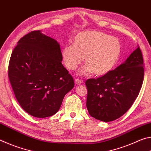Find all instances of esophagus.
Listing matches in <instances>:
<instances>
[{
    "label": "esophagus",
    "instance_id": "esophagus-1",
    "mask_svg": "<svg viewBox=\"0 0 151 151\" xmlns=\"http://www.w3.org/2000/svg\"><path fill=\"white\" fill-rule=\"evenodd\" d=\"M75 83L77 85H81L82 83H83V81L81 80V79L76 78V79H75Z\"/></svg>",
    "mask_w": 151,
    "mask_h": 151
}]
</instances>
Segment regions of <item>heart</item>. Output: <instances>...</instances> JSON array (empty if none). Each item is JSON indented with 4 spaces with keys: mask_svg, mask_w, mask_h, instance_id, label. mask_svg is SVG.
Masks as SVG:
<instances>
[{
    "mask_svg": "<svg viewBox=\"0 0 151 151\" xmlns=\"http://www.w3.org/2000/svg\"><path fill=\"white\" fill-rule=\"evenodd\" d=\"M121 51V44L118 39L100 30H89L76 34L73 39V45L62 48L61 57L69 70H75L84 57L86 65L79 75H86L93 72L94 75L101 76L113 69Z\"/></svg>",
    "mask_w": 151,
    "mask_h": 151,
    "instance_id": "obj_1",
    "label": "heart"
}]
</instances>
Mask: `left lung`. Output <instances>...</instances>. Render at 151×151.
Instances as JSON below:
<instances>
[{"instance_id": "8db88e82", "label": "left lung", "mask_w": 151, "mask_h": 151, "mask_svg": "<svg viewBox=\"0 0 151 151\" xmlns=\"http://www.w3.org/2000/svg\"><path fill=\"white\" fill-rule=\"evenodd\" d=\"M144 63L139 47L124 63L103 76L85 82L86 108L92 117L110 122L131 108L139 94L144 79Z\"/></svg>"}]
</instances>
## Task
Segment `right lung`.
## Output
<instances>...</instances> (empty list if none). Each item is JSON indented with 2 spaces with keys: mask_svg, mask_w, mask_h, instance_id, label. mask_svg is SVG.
I'll list each match as a JSON object with an SVG mask.
<instances>
[{
  "mask_svg": "<svg viewBox=\"0 0 151 151\" xmlns=\"http://www.w3.org/2000/svg\"><path fill=\"white\" fill-rule=\"evenodd\" d=\"M62 60L60 45L40 30L28 33L14 48L9 78L17 100L30 115L45 118L57 113L74 87Z\"/></svg>",
  "mask_w": 151,
  "mask_h": 151,
  "instance_id": "1",
  "label": "right lung"
}]
</instances>
